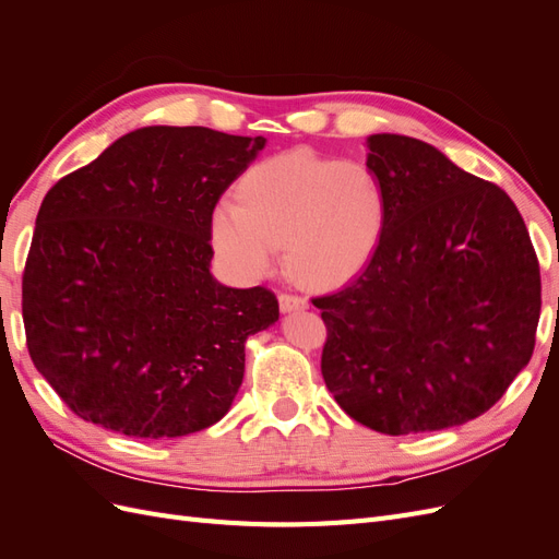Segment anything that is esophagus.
<instances>
[{
	"instance_id": "esophagus-1",
	"label": "esophagus",
	"mask_w": 559,
	"mask_h": 559,
	"mask_svg": "<svg viewBox=\"0 0 559 559\" xmlns=\"http://www.w3.org/2000/svg\"><path fill=\"white\" fill-rule=\"evenodd\" d=\"M308 300L294 296V294H280V310L282 312H296V310H306Z\"/></svg>"
}]
</instances>
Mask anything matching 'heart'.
<instances>
[{
    "instance_id": "obj_1",
    "label": "heart",
    "mask_w": 559,
    "mask_h": 559,
    "mask_svg": "<svg viewBox=\"0 0 559 559\" xmlns=\"http://www.w3.org/2000/svg\"><path fill=\"white\" fill-rule=\"evenodd\" d=\"M240 205L214 210L212 238L235 273H273L280 247L294 280L337 286L373 259L384 228V191L361 160H331L292 148L253 165L238 186Z\"/></svg>"
}]
</instances>
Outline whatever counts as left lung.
Masks as SVG:
<instances>
[{"instance_id":"1","label":"left lung","mask_w":559,"mask_h":559,"mask_svg":"<svg viewBox=\"0 0 559 559\" xmlns=\"http://www.w3.org/2000/svg\"><path fill=\"white\" fill-rule=\"evenodd\" d=\"M384 228L364 273L312 298L326 324L321 376L337 405L389 433L476 419L530 364L538 261L513 200L436 146L370 134Z\"/></svg>"}]
</instances>
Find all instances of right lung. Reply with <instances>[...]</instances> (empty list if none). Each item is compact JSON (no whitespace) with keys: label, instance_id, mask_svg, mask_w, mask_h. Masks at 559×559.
Segmentation results:
<instances>
[{"label":"right lung","instance_id":"obj_1","mask_svg":"<svg viewBox=\"0 0 559 559\" xmlns=\"http://www.w3.org/2000/svg\"><path fill=\"white\" fill-rule=\"evenodd\" d=\"M263 146L148 126L46 193L23 275L27 349L81 419L177 438L230 411L247 337L280 306L263 286L214 280L212 214Z\"/></svg>","mask_w":559,"mask_h":559}]
</instances>
